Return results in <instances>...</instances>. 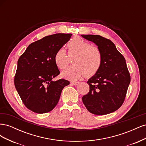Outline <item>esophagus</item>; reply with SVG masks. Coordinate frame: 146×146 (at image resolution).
Listing matches in <instances>:
<instances>
[{"mask_svg":"<svg viewBox=\"0 0 146 146\" xmlns=\"http://www.w3.org/2000/svg\"><path fill=\"white\" fill-rule=\"evenodd\" d=\"M71 83L73 84L74 85H78V84H79L78 82H74V81H72V82H71Z\"/></svg>","mask_w":146,"mask_h":146,"instance_id":"34e87169","label":"esophagus"}]
</instances>
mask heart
Returning <instances> with one entry per match:
<instances>
[{"label":"heart","instance_id":"heart-1","mask_svg":"<svg viewBox=\"0 0 146 146\" xmlns=\"http://www.w3.org/2000/svg\"><path fill=\"white\" fill-rule=\"evenodd\" d=\"M68 55L73 57L74 64L63 72V76L76 80L82 77L93 76L100 70L103 63V55L100 48L80 37H74L68 44ZM54 61L60 69H65L69 59L63 48H60L54 55Z\"/></svg>","mask_w":146,"mask_h":146}]
</instances>
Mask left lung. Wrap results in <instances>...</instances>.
Masks as SVG:
<instances>
[{"label": "left lung", "instance_id": "8db88e82", "mask_svg": "<svg viewBox=\"0 0 146 146\" xmlns=\"http://www.w3.org/2000/svg\"><path fill=\"white\" fill-rule=\"evenodd\" d=\"M82 36L95 43L103 55L100 70L87 82L90 91L82 97L83 103L88 111L96 115L113 113L123 104L130 83L125 58L110 39L100 35Z\"/></svg>", "mask_w": 146, "mask_h": 146}]
</instances>
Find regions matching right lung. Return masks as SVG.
<instances>
[{"label": "right lung", "instance_id": "1", "mask_svg": "<svg viewBox=\"0 0 146 146\" xmlns=\"http://www.w3.org/2000/svg\"><path fill=\"white\" fill-rule=\"evenodd\" d=\"M71 36L56 33L44 37L31 43L19 57L14 83L23 104L31 111L39 114L52 111L64 87L69 85L63 78L52 79L60 73L54 55Z\"/></svg>", "mask_w": 146, "mask_h": 146}]
</instances>
